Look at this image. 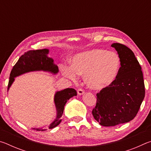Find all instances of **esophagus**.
<instances>
[{
  "instance_id": "esophagus-1",
  "label": "esophagus",
  "mask_w": 151,
  "mask_h": 151,
  "mask_svg": "<svg viewBox=\"0 0 151 151\" xmlns=\"http://www.w3.org/2000/svg\"><path fill=\"white\" fill-rule=\"evenodd\" d=\"M77 93L78 95H83V94H85V91L82 88H78L77 91Z\"/></svg>"
}]
</instances>
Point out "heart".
<instances>
[{"label":"heart","mask_w":151,"mask_h":151,"mask_svg":"<svg viewBox=\"0 0 151 151\" xmlns=\"http://www.w3.org/2000/svg\"><path fill=\"white\" fill-rule=\"evenodd\" d=\"M120 68L121 59L116 53L99 48L76 54L71 60V66H61L65 77L76 81L77 75L85 76L86 85L94 91L111 86L118 76Z\"/></svg>","instance_id":"heart-1"}]
</instances>
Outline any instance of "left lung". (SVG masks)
<instances>
[{
  "label": "left lung",
  "mask_w": 151,
  "mask_h": 151,
  "mask_svg": "<svg viewBox=\"0 0 151 151\" xmlns=\"http://www.w3.org/2000/svg\"><path fill=\"white\" fill-rule=\"evenodd\" d=\"M121 59L119 75L109 87L96 94V104L92 113L104 127L132 121L139 112L145 90L141 66L133 52L126 46L113 43Z\"/></svg>",
  "instance_id": "obj_1"
}]
</instances>
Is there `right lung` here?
<instances>
[{"instance_id":"1","label":"right lung","mask_w":151,"mask_h":151,"mask_svg":"<svg viewBox=\"0 0 151 151\" xmlns=\"http://www.w3.org/2000/svg\"><path fill=\"white\" fill-rule=\"evenodd\" d=\"M49 50L45 49L29 50L25 52L19 58V60L15 64L10 74V80L8 85V91L14 81V78L24 73L32 72V71H45L56 75L58 73L57 65L54 63V60L52 58L48 57L47 55ZM76 96V91L74 88H65L64 90L57 91L55 94L54 101L57 109V116L52 123L48 126V129L58 126L61 122L62 116L65 109V106L70 98ZM38 131H46L47 129H42V128L35 129Z\"/></svg>"}]
</instances>
